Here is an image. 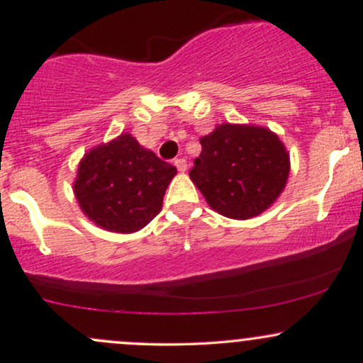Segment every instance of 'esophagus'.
Returning a JSON list of instances; mask_svg holds the SVG:
<instances>
[{
  "label": "esophagus",
  "instance_id": "obj_1",
  "mask_svg": "<svg viewBox=\"0 0 363 363\" xmlns=\"http://www.w3.org/2000/svg\"><path fill=\"white\" fill-rule=\"evenodd\" d=\"M174 164H176V167H177L179 172H186V170H187V162L184 160V158H177V160L174 162Z\"/></svg>",
  "mask_w": 363,
  "mask_h": 363
}]
</instances>
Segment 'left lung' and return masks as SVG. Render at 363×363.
I'll list each match as a JSON object with an SVG mask.
<instances>
[{"mask_svg":"<svg viewBox=\"0 0 363 363\" xmlns=\"http://www.w3.org/2000/svg\"><path fill=\"white\" fill-rule=\"evenodd\" d=\"M189 177L216 213L249 220L268 210L290 174L285 145L264 126L218 124L199 140Z\"/></svg>","mask_w":363,"mask_h":363,"instance_id":"left-lung-1","label":"left lung"}]
</instances>
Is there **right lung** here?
Instances as JSON below:
<instances>
[{
    "mask_svg": "<svg viewBox=\"0 0 363 363\" xmlns=\"http://www.w3.org/2000/svg\"><path fill=\"white\" fill-rule=\"evenodd\" d=\"M176 174L174 165L123 133L83 155L73 193L83 213L97 227L133 234L160 213Z\"/></svg>",
    "mask_w": 363,
    "mask_h": 363,
    "instance_id": "right-lung-1",
    "label": "right lung"
}]
</instances>
